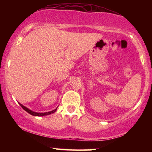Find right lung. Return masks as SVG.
Here are the masks:
<instances>
[{
  "instance_id": "right-lung-1",
  "label": "right lung",
  "mask_w": 152,
  "mask_h": 152,
  "mask_svg": "<svg viewBox=\"0 0 152 152\" xmlns=\"http://www.w3.org/2000/svg\"><path fill=\"white\" fill-rule=\"evenodd\" d=\"M18 104H19L20 105V107H21L23 108V109L25 110V111H27L28 113H30V114H31V115H34V116H44V115H50V114L55 113V112L56 111H57V108H56L55 109L53 110V111H49V112H45V113H37V112L32 111V110L28 109V108L26 107H25V106H23V104H20V103H18Z\"/></svg>"
}]
</instances>
